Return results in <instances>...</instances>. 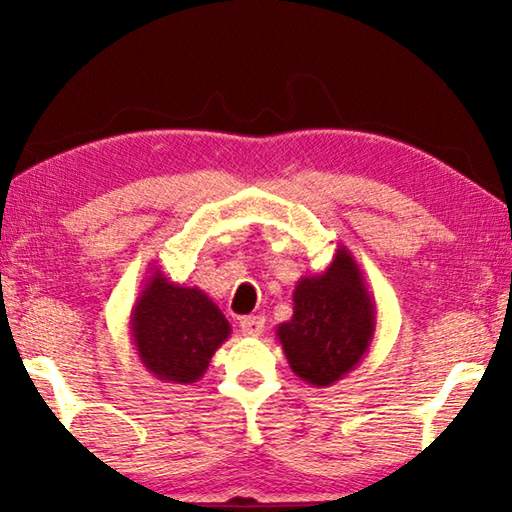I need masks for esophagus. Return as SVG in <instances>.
<instances>
[{"label":"esophagus","mask_w":512,"mask_h":512,"mask_svg":"<svg viewBox=\"0 0 512 512\" xmlns=\"http://www.w3.org/2000/svg\"><path fill=\"white\" fill-rule=\"evenodd\" d=\"M239 327L246 336H259L264 332V318L262 316H246L239 320Z\"/></svg>","instance_id":"obj_1"}]
</instances>
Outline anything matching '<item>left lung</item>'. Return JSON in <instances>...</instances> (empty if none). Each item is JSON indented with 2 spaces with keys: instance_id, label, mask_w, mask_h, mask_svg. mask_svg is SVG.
Returning a JSON list of instances; mask_svg holds the SVG:
<instances>
[{
  "instance_id": "8db88e82",
  "label": "left lung",
  "mask_w": 512,
  "mask_h": 512,
  "mask_svg": "<svg viewBox=\"0 0 512 512\" xmlns=\"http://www.w3.org/2000/svg\"><path fill=\"white\" fill-rule=\"evenodd\" d=\"M377 327L375 298L345 246L323 273L302 275L293 289V316L275 336L291 370L316 388L343 379L366 357Z\"/></svg>"
}]
</instances>
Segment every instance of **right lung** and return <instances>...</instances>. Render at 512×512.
<instances>
[{"label":"right lung","mask_w":512,"mask_h":512,"mask_svg":"<svg viewBox=\"0 0 512 512\" xmlns=\"http://www.w3.org/2000/svg\"><path fill=\"white\" fill-rule=\"evenodd\" d=\"M128 325L142 366L164 384L201 379L232 332L207 293L169 282L158 266H151Z\"/></svg>","instance_id":"1"}]
</instances>
